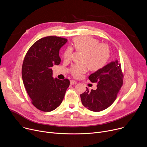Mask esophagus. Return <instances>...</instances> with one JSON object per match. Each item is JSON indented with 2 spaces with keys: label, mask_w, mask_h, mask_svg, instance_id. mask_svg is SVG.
Here are the masks:
<instances>
[{
  "label": "esophagus",
  "mask_w": 147,
  "mask_h": 147,
  "mask_svg": "<svg viewBox=\"0 0 147 147\" xmlns=\"http://www.w3.org/2000/svg\"><path fill=\"white\" fill-rule=\"evenodd\" d=\"M70 84H77V82L75 81V80H72L70 81Z\"/></svg>",
  "instance_id": "1"
}]
</instances>
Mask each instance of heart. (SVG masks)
<instances>
[{"label": "heart", "mask_w": 147, "mask_h": 147, "mask_svg": "<svg viewBox=\"0 0 147 147\" xmlns=\"http://www.w3.org/2000/svg\"><path fill=\"white\" fill-rule=\"evenodd\" d=\"M82 53L81 63L73 64L70 68L71 74L79 77L87 71V66L91 71L101 70L108 63L111 56L109 47L106 44H100V41L88 36H78L73 40L72 48H67L63 53V58L65 61L71 59L73 49Z\"/></svg>", "instance_id": "heart-1"}]
</instances>
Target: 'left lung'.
<instances>
[{
  "label": "left lung",
  "instance_id": "8db88e82",
  "mask_svg": "<svg viewBox=\"0 0 147 147\" xmlns=\"http://www.w3.org/2000/svg\"><path fill=\"white\" fill-rule=\"evenodd\" d=\"M121 64L118 60L111 62L101 70L90 74L89 79L97 83V89L87 90L80 94L83 105L89 110L100 112L109 107L116 100L123 85Z\"/></svg>",
  "mask_w": 147,
  "mask_h": 147
}]
</instances>
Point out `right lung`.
<instances>
[{
    "mask_svg": "<svg viewBox=\"0 0 147 147\" xmlns=\"http://www.w3.org/2000/svg\"><path fill=\"white\" fill-rule=\"evenodd\" d=\"M67 41L65 38L55 36L42 38L25 56L22 67L23 83L32 103L41 111L51 112L59 106L70 85L67 79H54L51 68L60 64V49Z\"/></svg>",
    "mask_w": 147,
    "mask_h": 147,
    "instance_id": "add662e5",
    "label": "right lung"
}]
</instances>
